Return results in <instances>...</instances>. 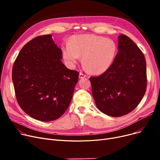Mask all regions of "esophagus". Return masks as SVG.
Instances as JSON below:
<instances>
[{"mask_svg":"<svg viewBox=\"0 0 160 160\" xmlns=\"http://www.w3.org/2000/svg\"><path fill=\"white\" fill-rule=\"evenodd\" d=\"M85 77H86V74H83L82 72H80V74H79V78H85Z\"/></svg>","mask_w":160,"mask_h":160,"instance_id":"esophagus-1","label":"esophagus"}]
</instances>
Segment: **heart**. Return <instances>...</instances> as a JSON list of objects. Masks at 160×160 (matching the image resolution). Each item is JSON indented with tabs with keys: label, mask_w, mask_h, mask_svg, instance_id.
Masks as SVG:
<instances>
[{
	"label": "heart",
	"mask_w": 160,
	"mask_h": 160,
	"mask_svg": "<svg viewBox=\"0 0 160 160\" xmlns=\"http://www.w3.org/2000/svg\"><path fill=\"white\" fill-rule=\"evenodd\" d=\"M115 42L94 34L74 36L69 43L62 45V56L65 63L73 67L82 56V63L88 71L98 74L112 66L117 53Z\"/></svg>",
	"instance_id": "1"
}]
</instances>
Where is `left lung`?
I'll use <instances>...</instances> for the list:
<instances>
[{"mask_svg": "<svg viewBox=\"0 0 160 160\" xmlns=\"http://www.w3.org/2000/svg\"><path fill=\"white\" fill-rule=\"evenodd\" d=\"M118 49L112 66L96 77H90L92 93L98 110L112 117L133 111L145 94V58L128 36L118 37Z\"/></svg>", "mask_w": 160, "mask_h": 160, "instance_id": "left-lung-1", "label": "left lung"}]
</instances>
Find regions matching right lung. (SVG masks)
<instances>
[{"instance_id":"1","label":"right lung","mask_w":160,"mask_h":160,"mask_svg":"<svg viewBox=\"0 0 160 160\" xmlns=\"http://www.w3.org/2000/svg\"><path fill=\"white\" fill-rule=\"evenodd\" d=\"M62 59V49L48 34L28 42L14 62L12 81L17 100L36 120L60 118L70 104L79 72L67 69Z\"/></svg>"}]
</instances>
